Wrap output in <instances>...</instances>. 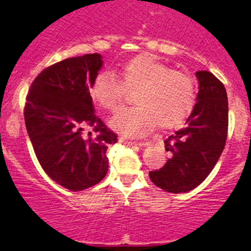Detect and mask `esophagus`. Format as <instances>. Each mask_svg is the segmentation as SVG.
Here are the masks:
<instances>
[{
    "mask_svg": "<svg viewBox=\"0 0 251 251\" xmlns=\"http://www.w3.org/2000/svg\"><path fill=\"white\" fill-rule=\"evenodd\" d=\"M119 142H121L122 145H124V146H139V147H146V146H147V143H146V142L136 143V142L128 141V139H126V138H121V139H119Z\"/></svg>",
    "mask_w": 251,
    "mask_h": 251,
    "instance_id": "34e87169",
    "label": "esophagus"
}]
</instances>
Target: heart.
I'll return each mask as SVG.
<instances>
[{
    "instance_id": "b5f03b06",
    "label": "heart",
    "mask_w": 251,
    "mask_h": 251,
    "mask_svg": "<svg viewBox=\"0 0 251 251\" xmlns=\"http://www.w3.org/2000/svg\"><path fill=\"white\" fill-rule=\"evenodd\" d=\"M124 86L138 88L134 95L137 106L119 110L110 127L128 137H143L158 126L172 128L185 121L196 101V84L186 73L171 70L151 55L133 57L122 66ZM124 88L110 72L95 75L89 93L100 108L115 110L123 98Z\"/></svg>"
}]
</instances>
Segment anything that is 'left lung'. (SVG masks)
I'll return each mask as SVG.
<instances>
[{
	"mask_svg": "<svg viewBox=\"0 0 251 251\" xmlns=\"http://www.w3.org/2000/svg\"><path fill=\"white\" fill-rule=\"evenodd\" d=\"M199 93L185 127L165 141L172 156L151 171L156 186L172 194L188 192L210 175L220 158L227 137L229 105L224 84L212 73L196 72Z\"/></svg>",
	"mask_w": 251,
	"mask_h": 251,
	"instance_id": "1",
	"label": "left lung"
}]
</instances>
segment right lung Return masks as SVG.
<instances>
[{"instance_id": "right-lung-1", "label": "right lung", "mask_w": 251, "mask_h": 251, "mask_svg": "<svg viewBox=\"0 0 251 251\" xmlns=\"http://www.w3.org/2000/svg\"><path fill=\"white\" fill-rule=\"evenodd\" d=\"M100 54L69 57L31 84L25 124L46 175L70 191L97 185L108 172V146L117 136L95 114L89 88L103 66Z\"/></svg>"}]
</instances>
